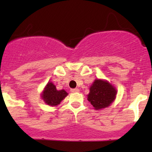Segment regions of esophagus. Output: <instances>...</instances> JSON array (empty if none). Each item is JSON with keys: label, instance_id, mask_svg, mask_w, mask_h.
Instances as JSON below:
<instances>
[{"label": "esophagus", "instance_id": "esophagus-1", "mask_svg": "<svg viewBox=\"0 0 152 152\" xmlns=\"http://www.w3.org/2000/svg\"><path fill=\"white\" fill-rule=\"evenodd\" d=\"M78 91H79V90L78 88H71V92H72V93H76V92Z\"/></svg>", "mask_w": 152, "mask_h": 152}]
</instances>
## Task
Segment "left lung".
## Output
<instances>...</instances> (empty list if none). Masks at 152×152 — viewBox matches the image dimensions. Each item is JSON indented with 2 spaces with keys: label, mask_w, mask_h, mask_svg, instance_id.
I'll return each mask as SVG.
<instances>
[{
  "label": "left lung",
  "mask_w": 152,
  "mask_h": 152,
  "mask_svg": "<svg viewBox=\"0 0 152 152\" xmlns=\"http://www.w3.org/2000/svg\"><path fill=\"white\" fill-rule=\"evenodd\" d=\"M116 88L109 82L96 79L90 87L88 101L96 110L106 108L111 105L116 96Z\"/></svg>",
  "instance_id": "8db88e82"
}]
</instances>
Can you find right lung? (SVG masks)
<instances>
[{
    "mask_svg": "<svg viewBox=\"0 0 152 152\" xmlns=\"http://www.w3.org/2000/svg\"><path fill=\"white\" fill-rule=\"evenodd\" d=\"M67 95L68 93L65 90L58 91L52 82H48L41 94V97L46 104L55 106L58 105Z\"/></svg>",
    "mask_w": 152,
    "mask_h": 152,
    "instance_id": "obj_1",
    "label": "right lung"
}]
</instances>
